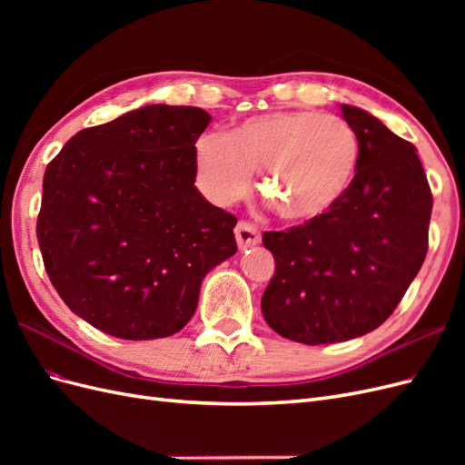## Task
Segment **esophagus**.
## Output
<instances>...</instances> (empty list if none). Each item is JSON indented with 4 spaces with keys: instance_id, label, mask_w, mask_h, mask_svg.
Here are the masks:
<instances>
[{
    "instance_id": "esophagus-1",
    "label": "esophagus",
    "mask_w": 465,
    "mask_h": 465,
    "mask_svg": "<svg viewBox=\"0 0 465 465\" xmlns=\"http://www.w3.org/2000/svg\"><path fill=\"white\" fill-rule=\"evenodd\" d=\"M234 234H236V242H238V248L241 250H246L250 246H256L260 244V231L254 227V224L248 223V221H241L236 224L234 229Z\"/></svg>"
}]
</instances>
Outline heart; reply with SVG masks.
I'll use <instances>...</instances> for the list:
<instances>
[{
  "label": "heart",
  "instance_id": "b5f03b06",
  "mask_svg": "<svg viewBox=\"0 0 465 465\" xmlns=\"http://www.w3.org/2000/svg\"><path fill=\"white\" fill-rule=\"evenodd\" d=\"M361 159L347 120L314 110L252 116L229 132L195 142L200 184L211 202L231 205L262 173L260 190L287 221H312L343 200Z\"/></svg>",
  "mask_w": 465,
  "mask_h": 465
}]
</instances>
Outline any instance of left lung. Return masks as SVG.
<instances>
[{
    "mask_svg": "<svg viewBox=\"0 0 465 465\" xmlns=\"http://www.w3.org/2000/svg\"><path fill=\"white\" fill-rule=\"evenodd\" d=\"M361 142L343 200L326 215L263 232L275 273L262 297L270 328L304 345L340 343L384 323L429 250L432 193L413 143L341 104Z\"/></svg>",
    "mask_w": 465,
    "mask_h": 465,
    "instance_id": "left-lung-1",
    "label": "left lung"
}]
</instances>
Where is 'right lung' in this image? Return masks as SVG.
Here are the masks:
<instances>
[{
    "instance_id": "obj_1",
    "label": "right lung",
    "mask_w": 465,
    "mask_h": 465,
    "mask_svg": "<svg viewBox=\"0 0 465 465\" xmlns=\"http://www.w3.org/2000/svg\"><path fill=\"white\" fill-rule=\"evenodd\" d=\"M209 122L202 108L149 104L81 130L46 166L42 260L96 330L132 341L180 331L203 277L236 254V217L193 186Z\"/></svg>"
}]
</instances>
